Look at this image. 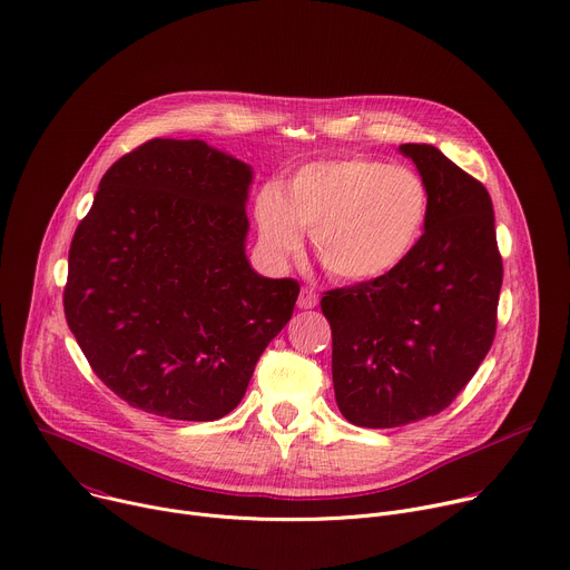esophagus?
<instances>
[{"label": "esophagus", "mask_w": 570, "mask_h": 570, "mask_svg": "<svg viewBox=\"0 0 570 570\" xmlns=\"http://www.w3.org/2000/svg\"><path fill=\"white\" fill-rule=\"evenodd\" d=\"M297 306L299 308H316L318 306V295L314 288H302L299 297H297Z\"/></svg>", "instance_id": "esophagus-1"}]
</instances>
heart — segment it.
Instances as JSON below:
<instances>
[{"instance_id": "heart-1", "label": "heart", "mask_w": 570, "mask_h": 570, "mask_svg": "<svg viewBox=\"0 0 570 570\" xmlns=\"http://www.w3.org/2000/svg\"><path fill=\"white\" fill-rule=\"evenodd\" d=\"M430 212V188L416 170L366 157L308 164L282 193L264 188L254 206L258 245L273 264L312 232L318 264L350 284L400 271L421 245Z\"/></svg>"}]
</instances>
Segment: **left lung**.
<instances>
[{
    "instance_id": "obj_1",
    "label": "left lung",
    "mask_w": 570,
    "mask_h": 570,
    "mask_svg": "<svg viewBox=\"0 0 570 570\" xmlns=\"http://www.w3.org/2000/svg\"><path fill=\"white\" fill-rule=\"evenodd\" d=\"M397 149L432 197L421 245L386 279L321 299L336 404L373 430L436 416L471 382L495 336L502 286L489 190L434 145Z\"/></svg>"
}]
</instances>
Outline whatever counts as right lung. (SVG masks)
<instances>
[{
	"label": "right lung",
	"instance_id": "1",
	"mask_svg": "<svg viewBox=\"0 0 570 570\" xmlns=\"http://www.w3.org/2000/svg\"><path fill=\"white\" fill-rule=\"evenodd\" d=\"M252 166L204 140L154 138L116 161L79 223L63 306L95 375L173 421H218L293 316L295 279L245 254Z\"/></svg>",
	"mask_w": 570,
	"mask_h": 570
}]
</instances>
